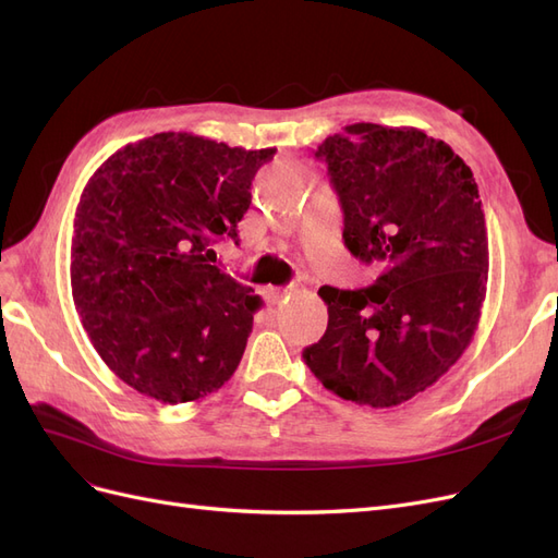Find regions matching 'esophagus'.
Here are the masks:
<instances>
[{
    "label": "esophagus",
    "mask_w": 558,
    "mask_h": 558,
    "mask_svg": "<svg viewBox=\"0 0 558 558\" xmlns=\"http://www.w3.org/2000/svg\"><path fill=\"white\" fill-rule=\"evenodd\" d=\"M291 291H293V286H283V289H272V291H269V295H272L275 302H279L283 295H289Z\"/></svg>",
    "instance_id": "obj_1"
}]
</instances>
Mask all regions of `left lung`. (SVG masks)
Returning a JSON list of instances; mask_svg holds the SVG:
<instances>
[{
	"label": "left lung",
	"instance_id": "1",
	"mask_svg": "<svg viewBox=\"0 0 558 558\" xmlns=\"http://www.w3.org/2000/svg\"><path fill=\"white\" fill-rule=\"evenodd\" d=\"M344 214V246L381 263L367 289L320 286L326 335L302 351L344 400L393 408L426 391L477 330L488 234L470 167L416 128L353 123L314 154Z\"/></svg>",
	"mask_w": 558,
	"mask_h": 558
}]
</instances>
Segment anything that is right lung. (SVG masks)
Listing matches in <instances>:
<instances>
[{"instance_id": "right-lung-1", "label": "right lung", "mask_w": 558, "mask_h": 558, "mask_svg": "<svg viewBox=\"0 0 558 558\" xmlns=\"http://www.w3.org/2000/svg\"><path fill=\"white\" fill-rule=\"evenodd\" d=\"M275 154L160 132L116 150L83 189L74 307L134 391L191 402L238 369L260 298L207 258L218 240L240 242L251 181Z\"/></svg>"}]
</instances>
